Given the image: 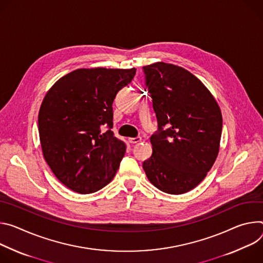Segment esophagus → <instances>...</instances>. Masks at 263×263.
<instances>
[{
	"mask_svg": "<svg viewBox=\"0 0 263 263\" xmlns=\"http://www.w3.org/2000/svg\"><path fill=\"white\" fill-rule=\"evenodd\" d=\"M141 137H136V138H128V142L132 143V144H136V143H139L141 141Z\"/></svg>",
	"mask_w": 263,
	"mask_h": 263,
	"instance_id": "obj_1",
	"label": "esophagus"
}]
</instances>
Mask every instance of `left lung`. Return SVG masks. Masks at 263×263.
Listing matches in <instances>:
<instances>
[{
	"mask_svg": "<svg viewBox=\"0 0 263 263\" xmlns=\"http://www.w3.org/2000/svg\"><path fill=\"white\" fill-rule=\"evenodd\" d=\"M143 70L159 127L143 169L159 190L186 193L206 178L218 156L220 107L205 84L182 67L159 62Z\"/></svg>",
	"mask_w": 263,
	"mask_h": 263,
	"instance_id": "1",
	"label": "left lung"
}]
</instances>
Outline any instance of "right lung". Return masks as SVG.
<instances>
[{
    "mask_svg": "<svg viewBox=\"0 0 263 263\" xmlns=\"http://www.w3.org/2000/svg\"><path fill=\"white\" fill-rule=\"evenodd\" d=\"M136 69H77L58 79L39 112L44 158L69 189L93 193L115 177L126 145L114 137L112 102ZM103 125L110 129L101 133Z\"/></svg>",
    "mask_w": 263,
    "mask_h": 263,
    "instance_id": "1",
    "label": "right lung"
}]
</instances>
